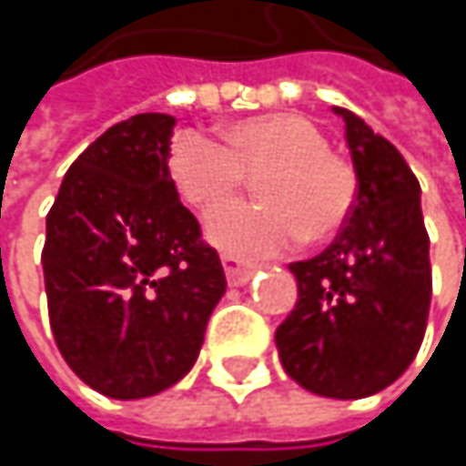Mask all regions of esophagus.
<instances>
[{
    "mask_svg": "<svg viewBox=\"0 0 466 466\" xmlns=\"http://www.w3.org/2000/svg\"><path fill=\"white\" fill-rule=\"evenodd\" d=\"M221 261H224V272H227L229 286H245V283L253 278V272H256V267L239 261L237 256H224Z\"/></svg>",
    "mask_w": 466,
    "mask_h": 466,
    "instance_id": "obj_1",
    "label": "esophagus"
}]
</instances>
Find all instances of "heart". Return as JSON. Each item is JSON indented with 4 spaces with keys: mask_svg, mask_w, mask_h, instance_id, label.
Returning a JSON list of instances; mask_svg holds the SVG:
<instances>
[{
    "mask_svg": "<svg viewBox=\"0 0 466 466\" xmlns=\"http://www.w3.org/2000/svg\"><path fill=\"white\" fill-rule=\"evenodd\" d=\"M169 175L199 213L234 202L256 180L258 205L227 208L210 216L205 234L224 253L258 258L294 245L331 239L356 208L359 175L329 150L326 135L305 116L264 113L232 121L224 147L186 132L172 142Z\"/></svg>",
    "mask_w": 466,
    "mask_h": 466,
    "instance_id": "obj_1",
    "label": "heart"
}]
</instances>
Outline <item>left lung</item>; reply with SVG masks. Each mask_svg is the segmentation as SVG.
<instances>
[{
    "mask_svg": "<svg viewBox=\"0 0 466 466\" xmlns=\"http://www.w3.org/2000/svg\"><path fill=\"white\" fill-rule=\"evenodd\" d=\"M334 113L359 175L356 208L324 253L289 264L299 299L275 345L302 389L361 400L391 386L419 353L431 302L429 234L402 153L350 110Z\"/></svg>",
    "mask_w": 466,
    "mask_h": 466,
    "instance_id": "1",
    "label": "left lung"
}]
</instances>
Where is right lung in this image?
<instances>
[{
  "label": "right lung",
  "mask_w": 466,
  "mask_h": 466,
  "mask_svg": "<svg viewBox=\"0 0 466 466\" xmlns=\"http://www.w3.org/2000/svg\"><path fill=\"white\" fill-rule=\"evenodd\" d=\"M175 118L140 113L91 142L47 213V316L69 370L113 400L175 386L227 291L169 175Z\"/></svg>",
  "instance_id": "1"
}]
</instances>
